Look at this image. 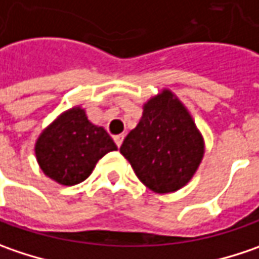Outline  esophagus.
<instances>
[{"label":"esophagus","instance_id":"1","mask_svg":"<svg viewBox=\"0 0 259 259\" xmlns=\"http://www.w3.org/2000/svg\"><path fill=\"white\" fill-rule=\"evenodd\" d=\"M123 141H124V135H117V136H114V142H116V145H117L118 148L121 146Z\"/></svg>","mask_w":259,"mask_h":259}]
</instances>
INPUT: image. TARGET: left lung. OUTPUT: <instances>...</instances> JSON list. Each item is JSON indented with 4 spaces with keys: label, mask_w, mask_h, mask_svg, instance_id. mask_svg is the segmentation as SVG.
<instances>
[{
    "label": "left lung",
    "mask_w": 259,
    "mask_h": 259,
    "mask_svg": "<svg viewBox=\"0 0 259 259\" xmlns=\"http://www.w3.org/2000/svg\"><path fill=\"white\" fill-rule=\"evenodd\" d=\"M142 108L141 120L120 152L153 193H175L197 172L206 152L204 138L186 104L168 88L152 96Z\"/></svg>",
    "instance_id": "left-lung-1"
}]
</instances>
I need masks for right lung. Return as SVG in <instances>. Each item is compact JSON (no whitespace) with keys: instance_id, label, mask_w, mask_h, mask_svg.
I'll return each mask as SVG.
<instances>
[{"instance_id":"right-lung-1","label":"right lung","mask_w":259,"mask_h":259,"mask_svg":"<svg viewBox=\"0 0 259 259\" xmlns=\"http://www.w3.org/2000/svg\"><path fill=\"white\" fill-rule=\"evenodd\" d=\"M117 151L104 127L88 120L82 106L62 111L39 135L34 153L43 174L61 186L85 181L97 162L108 152Z\"/></svg>"}]
</instances>
